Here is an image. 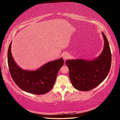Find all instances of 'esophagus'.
<instances>
[{
	"label": "esophagus",
	"instance_id": "esophagus-1",
	"mask_svg": "<svg viewBox=\"0 0 120 120\" xmlns=\"http://www.w3.org/2000/svg\"><path fill=\"white\" fill-rule=\"evenodd\" d=\"M62 57L64 58V60L65 61L66 60H67L68 58H69L70 56L69 54L68 53H64L62 54Z\"/></svg>",
	"mask_w": 120,
	"mask_h": 120
}]
</instances>
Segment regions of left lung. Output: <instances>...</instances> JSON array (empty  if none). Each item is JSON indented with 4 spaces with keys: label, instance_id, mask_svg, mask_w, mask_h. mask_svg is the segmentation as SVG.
Masks as SVG:
<instances>
[{
    "label": "left lung",
    "instance_id": "obj_1",
    "mask_svg": "<svg viewBox=\"0 0 120 120\" xmlns=\"http://www.w3.org/2000/svg\"><path fill=\"white\" fill-rule=\"evenodd\" d=\"M104 48L98 57L93 60L83 59L67 60L69 78L72 86L81 91H88L101 84L108 75L111 66L112 55L107 38L103 32Z\"/></svg>",
    "mask_w": 120,
    "mask_h": 120
}]
</instances>
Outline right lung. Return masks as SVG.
Masks as SVG:
<instances>
[{"instance_id": "1", "label": "right lung", "mask_w": 120, "mask_h": 120, "mask_svg": "<svg viewBox=\"0 0 120 120\" xmlns=\"http://www.w3.org/2000/svg\"><path fill=\"white\" fill-rule=\"evenodd\" d=\"M11 42L8 50L10 74L22 90L36 95L48 93L54 86L58 72L64 64L62 58L46 63L35 70H24L18 66L12 56Z\"/></svg>"}]
</instances>
